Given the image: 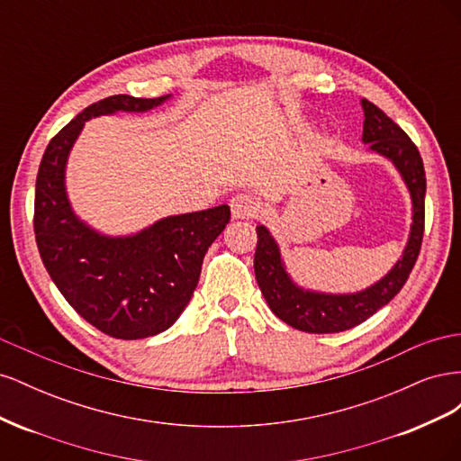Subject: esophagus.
<instances>
[{
  "instance_id": "34e87169",
  "label": "esophagus",
  "mask_w": 461,
  "mask_h": 461,
  "mask_svg": "<svg viewBox=\"0 0 461 461\" xmlns=\"http://www.w3.org/2000/svg\"><path fill=\"white\" fill-rule=\"evenodd\" d=\"M230 212L234 219H254L259 213V203L248 194H239L230 200Z\"/></svg>"
}]
</instances>
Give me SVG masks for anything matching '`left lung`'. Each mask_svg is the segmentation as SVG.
Listing matches in <instances>:
<instances>
[{
  "label": "left lung",
  "instance_id": "1",
  "mask_svg": "<svg viewBox=\"0 0 461 461\" xmlns=\"http://www.w3.org/2000/svg\"><path fill=\"white\" fill-rule=\"evenodd\" d=\"M361 107H364L366 115L361 140L369 146L371 151L379 153L396 167L410 190L413 215L408 244L394 267L381 281H376L366 290L352 292V294H327V292L302 288L292 281L276 240L267 229L259 225L256 229L258 248L254 256V271L261 294L278 319L303 332H342L364 323L406 285L421 249L427 180L420 149L393 119L386 117L384 111L366 97L361 100Z\"/></svg>",
  "mask_w": 461,
  "mask_h": 461
}]
</instances>
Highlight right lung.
Listing matches in <instances>:
<instances>
[{
    "instance_id": "right-lung-1",
    "label": "right lung",
    "mask_w": 461,
    "mask_h": 461,
    "mask_svg": "<svg viewBox=\"0 0 461 461\" xmlns=\"http://www.w3.org/2000/svg\"><path fill=\"white\" fill-rule=\"evenodd\" d=\"M169 97L119 94L88 105L51 138L36 176L34 234L44 267L82 319L121 340L159 334L185 312L230 207L171 215L136 234L107 236L73 212L65 188L67 159L92 117L146 113Z\"/></svg>"
}]
</instances>
